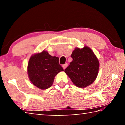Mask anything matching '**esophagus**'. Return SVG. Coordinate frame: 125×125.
<instances>
[{
  "label": "esophagus",
  "instance_id": "obj_1",
  "mask_svg": "<svg viewBox=\"0 0 125 125\" xmlns=\"http://www.w3.org/2000/svg\"><path fill=\"white\" fill-rule=\"evenodd\" d=\"M67 66H68V63H65L64 64H63V69H65L67 67Z\"/></svg>",
  "mask_w": 125,
  "mask_h": 125
}]
</instances>
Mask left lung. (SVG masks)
Listing matches in <instances>:
<instances>
[{"label": "left lung", "mask_w": 125, "mask_h": 125, "mask_svg": "<svg viewBox=\"0 0 125 125\" xmlns=\"http://www.w3.org/2000/svg\"><path fill=\"white\" fill-rule=\"evenodd\" d=\"M73 61L64 72L75 85L84 88L90 85L98 75L99 62L89 47L76 48L71 54Z\"/></svg>", "instance_id": "left-lung-1"}]
</instances>
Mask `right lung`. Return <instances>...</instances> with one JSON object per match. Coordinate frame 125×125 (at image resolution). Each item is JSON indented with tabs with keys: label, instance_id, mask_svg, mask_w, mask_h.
<instances>
[{
	"label": "right lung",
	"instance_id": "add662e5",
	"mask_svg": "<svg viewBox=\"0 0 125 125\" xmlns=\"http://www.w3.org/2000/svg\"><path fill=\"white\" fill-rule=\"evenodd\" d=\"M63 71L59 63V58L51 56L45 51L31 56L27 66V72L31 83L43 90L51 87L55 76Z\"/></svg>",
	"mask_w": 125,
	"mask_h": 125
}]
</instances>
